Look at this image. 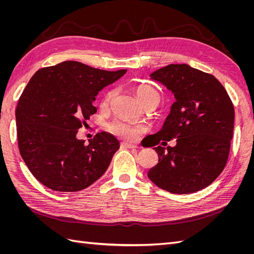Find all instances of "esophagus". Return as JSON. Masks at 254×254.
<instances>
[{
    "label": "esophagus",
    "mask_w": 254,
    "mask_h": 254,
    "mask_svg": "<svg viewBox=\"0 0 254 254\" xmlns=\"http://www.w3.org/2000/svg\"><path fill=\"white\" fill-rule=\"evenodd\" d=\"M121 147L122 148H137V146L131 143H126V142H122L121 143Z\"/></svg>",
    "instance_id": "1"
}]
</instances>
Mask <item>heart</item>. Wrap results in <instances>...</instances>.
<instances>
[{"mask_svg": "<svg viewBox=\"0 0 254 254\" xmlns=\"http://www.w3.org/2000/svg\"><path fill=\"white\" fill-rule=\"evenodd\" d=\"M134 93L136 97L140 99V102L144 105L146 102L150 101V99H159V93L153 89L149 84L146 83H140L137 84L133 88ZM115 95V91L111 90L108 93L106 94L105 99H104V104L107 105L111 102V99ZM109 131L117 135L121 139L124 140H129V141H133L139 137V135L144 131L145 127L143 124H140V123H132V122H127V121H123V120H115L111 123H109L108 126Z\"/></svg>", "mask_w": 254, "mask_h": 254, "instance_id": "obj_1", "label": "heart"}]
</instances>
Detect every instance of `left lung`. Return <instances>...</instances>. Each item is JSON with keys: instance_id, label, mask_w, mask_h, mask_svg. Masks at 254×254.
Returning a JSON list of instances; mask_svg holds the SVG:
<instances>
[{"instance_id": "8db88e82", "label": "left lung", "mask_w": 254, "mask_h": 254, "mask_svg": "<svg viewBox=\"0 0 254 254\" xmlns=\"http://www.w3.org/2000/svg\"><path fill=\"white\" fill-rule=\"evenodd\" d=\"M150 78L171 90L176 102L162 129L149 135L159 162L149 170L148 178L173 194L200 190L227 164L234 127L231 98L213 75L186 64L161 67ZM173 138L177 139L174 148L158 146Z\"/></svg>"}]
</instances>
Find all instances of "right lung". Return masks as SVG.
Wrapping results in <instances>:
<instances>
[{
  "mask_svg": "<svg viewBox=\"0 0 254 254\" xmlns=\"http://www.w3.org/2000/svg\"><path fill=\"white\" fill-rule=\"evenodd\" d=\"M127 70L105 71L78 61H64L38 70L20 96L16 109L19 150L28 170L47 188L77 191L101 178L120 142L108 132L89 144L78 129L96 112L98 92Z\"/></svg>",
  "mask_w": 254,
  "mask_h": 254,
  "instance_id": "1",
  "label": "right lung"
}]
</instances>
